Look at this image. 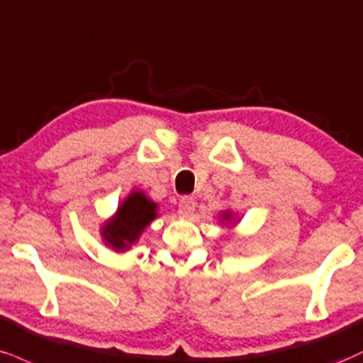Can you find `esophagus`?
Returning a JSON list of instances; mask_svg holds the SVG:
<instances>
[{
  "instance_id": "esophagus-1",
  "label": "esophagus",
  "mask_w": 363,
  "mask_h": 363,
  "mask_svg": "<svg viewBox=\"0 0 363 363\" xmlns=\"http://www.w3.org/2000/svg\"><path fill=\"white\" fill-rule=\"evenodd\" d=\"M196 209V201L189 196H184L181 201H179V215L182 216H191Z\"/></svg>"
}]
</instances>
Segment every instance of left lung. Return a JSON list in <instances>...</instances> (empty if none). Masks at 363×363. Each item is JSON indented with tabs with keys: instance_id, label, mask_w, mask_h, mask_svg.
<instances>
[{
	"instance_id": "left-lung-1",
	"label": "left lung",
	"mask_w": 363,
	"mask_h": 363,
	"mask_svg": "<svg viewBox=\"0 0 363 363\" xmlns=\"http://www.w3.org/2000/svg\"><path fill=\"white\" fill-rule=\"evenodd\" d=\"M225 218H226V220H228V218H230V213H225V215H223ZM230 220H231V218H230Z\"/></svg>"
}]
</instances>
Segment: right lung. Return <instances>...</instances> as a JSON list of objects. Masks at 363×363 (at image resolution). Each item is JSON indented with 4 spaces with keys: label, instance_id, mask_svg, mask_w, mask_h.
I'll list each match as a JSON object with an SVG mask.
<instances>
[{
    "label": "right lung",
    "instance_id": "add662e5",
    "mask_svg": "<svg viewBox=\"0 0 363 363\" xmlns=\"http://www.w3.org/2000/svg\"><path fill=\"white\" fill-rule=\"evenodd\" d=\"M157 216V204L145 194L133 191L118 208L116 216L103 228V238L115 250H126L137 242L145 226Z\"/></svg>",
    "mask_w": 363,
    "mask_h": 363
}]
</instances>
